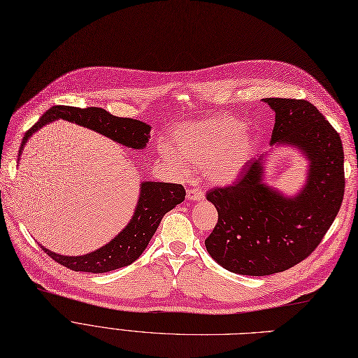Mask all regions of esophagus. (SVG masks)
<instances>
[{"mask_svg":"<svg viewBox=\"0 0 358 358\" xmlns=\"http://www.w3.org/2000/svg\"><path fill=\"white\" fill-rule=\"evenodd\" d=\"M186 198H188L189 201H201V199H203V192L196 188H191L186 191Z\"/></svg>","mask_w":358,"mask_h":358,"instance_id":"obj_1","label":"esophagus"}]
</instances>
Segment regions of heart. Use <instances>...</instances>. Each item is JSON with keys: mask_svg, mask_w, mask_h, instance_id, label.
Segmentation results:
<instances>
[{"mask_svg": "<svg viewBox=\"0 0 358 358\" xmlns=\"http://www.w3.org/2000/svg\"><path fill=\"white\" fill-rule=\"evenodd\" d=\"M252 150L253 141L245 132V124L230 115L180 125L172 134L170 148L160 147L167 163L182 167L178 154L191 164L207 167L217 183H230L239 176Z\"/></svg>", "mask_w": 358, "mask_h": 358, "instance_id": "1", "label": "heart"}]
</instances>
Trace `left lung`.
<instances>
[{"label":"left lung","mask_w":358,"mask_h":358,"mask_svg":"<svg viewBox=\"0 0 358 358\" xmlns=\"http://www.w3.org/2000/svg\"><path fill=\"white\" fill-rule=\"evenodd\" d=\"M264 101L275 112L271 145H293L309 160L303 189L288 198L269 188L259 156L237 182L207 192L218 213L206 241L208 253L227 271L253 277L282 272L308 258L334 223L345 189L343 141L325 116L303 99Z\"/></svg>","instance_id":"1"}]
</instances>
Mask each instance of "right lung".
<instances>
[{"instance_id":"obj_1","label":"right lung","mask_w":358,"mask_h":358,"mask_svg":"<svg viewBox=\"0 0 358 358\" xmlns=\"http://www.w3.org/2000/svg\"><path fill=\"white\" fill-rule=\"evenodd\" d=\"M59 117L90 128L119 144L135 150L144 148L150 138L151 127L137 121V119L113 116L100 108L80 109L73 106H52L24 134L19 157L23 152L24 144L33 134ZM185 188L178 183L143 182L140 199L131 221L108 245L87 255H81V257H65V255L50 252L43 246L41 248L55 262L73 271L101 274V272L127 266L140 258L152 234L156 233L163 215L180 203L185 199Z\"/></svg>"}]
</instances>
